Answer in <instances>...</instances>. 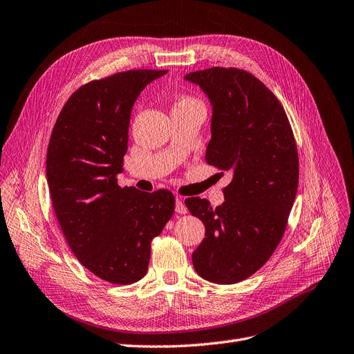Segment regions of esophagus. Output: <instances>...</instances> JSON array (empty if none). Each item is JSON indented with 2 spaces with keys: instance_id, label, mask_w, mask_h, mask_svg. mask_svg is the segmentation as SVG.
Returning <instances> with one entry per match:
<instances>
[{
  "instance_id": "1",
  "label": "esophagus",
  "mask_w": 354,
  "mask_h": 354,
  "mask_svg": "<svg viewBox=\"0 0 354 354\" xmlns=\"http://www.w3.org/2000/svg\"><path fill=\"white\" fill-rule=\"evenodd\" d=\"M176 212L180 215L187 214V206L185 205V202H183V199H180V197H177L176 199Z\"/></svg>"
}]
</instances>
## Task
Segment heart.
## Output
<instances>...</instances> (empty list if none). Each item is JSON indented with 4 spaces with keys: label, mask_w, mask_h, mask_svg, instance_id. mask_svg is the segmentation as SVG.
<instances>
[{
    "label": "heart",
    "mask_w": 354,
    "mask_h": 354,
    "mask_svg": "<svg viewBox=\"0 0 354 354\" xmlns=\"http://www.w3.org/2000/svg\"><path fill=\"white\" fill-rule=\"evenodd\" d=\"M194 106H202V103L199 100H196L193 97L189 95H183L180 97L177 103L174 104V109H180V107H194Z\"/></svg>",
    "instance_id": "b5f03b06"
}]
</instances>
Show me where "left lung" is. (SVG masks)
<instances>
[{
  "label": "left lung",
  "mask_w": 354,
  "mask_h": 354,
  "mask_svg": "<svg viewBox=\"0 0 354 354\" xmlns=\"http://www.w3.org/2000/svg\"><path fill=\"white\" fill-rule=\"evenodd\" d=\"M185 78L212 104L206 162L232 173L221 206L185 201L206 228L193 266L209 281L232 285L256 273L281 241L298 190V149L283 106L252 74L214 66Z\"/></svg>",
  "instance_id": "left-lung-1"
}]
</instances>
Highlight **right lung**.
Returning <instances> with one entry per match:
<instances>
[{
	"instance_id": "obj_1",
	"label": "right lung",
	"mask_w": 354,
	"mask_h": 354,
	"mask_svg": "<svg viewBox=\"0 0 354 354\" xmlns=\"http://www.w3.org/2000/svg\"><path fill=\"white\" fill-rule=\"evenodd\" d=\"M167 74L131 69L84 84L68 98L50 135L46 177L55 215L78 261L113 285L147 274L151 241L174 214V194L120 187L133 103Z\"/></svg>"
}]
</instances>
